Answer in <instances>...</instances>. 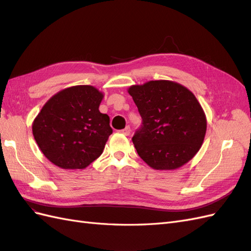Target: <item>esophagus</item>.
Segmentation results:
<instances>
[{
    "mask_svg": "<svg viewBox=\"0 0 251 251\" xmlns=\"http://www.w3.org/2000/svg\"><path fill=\"white\" fill-rule=\"evenodd\" d=\"M120 132L125 134V135H129V134H130V127L126 126L124 129H122V130H120Z\"/></svg>",
    "mask_w": 251,
    "mask_h": 251,
    "instance_id": "obj_1",
    "label": "esophagus"
}]
</instances>
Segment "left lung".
<instances>
[{"mask_svg":"<svg viewBox=\"0 0 251 251\" xmlns=\"http://www.w3.org/2000/svg\"><path fill=\"white\" fill-rule=\"evenodd\" d=\"M129 95L143 123L132 136L137 154L155 170H174L199 151L206 132V118L187 87L169 80L132 85Z\"/></svg>","mask_w":251,"mask_h":251,"instance_id":"left-lung-1","label":"left lung"}]
</instances>
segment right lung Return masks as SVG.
<instances>
[{
	"instance_id": "1",
	"label": "right lung",
	"mask_w": 251,
	"mask_h": 251,
	"mask_svg": "<svg viewBox=\"0 0 251 251\" xmlns=\"http://www.w3.org/2000/svg\"><path fill=\"white\" fill-rule=\"evenodd\" d=\"M103 94L76 85L54 95L32 124L44 155L62 169H84L103 152L112 133L109 117L99 110Z\"/></svg>"
}]
</instances>
